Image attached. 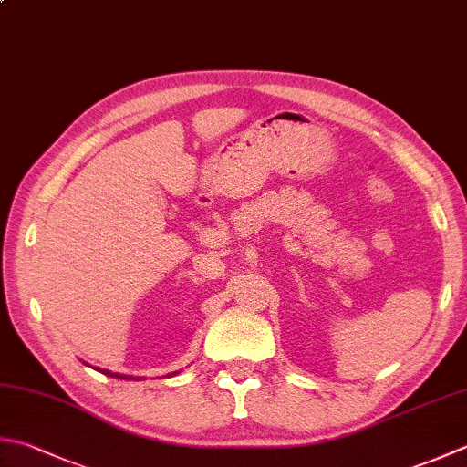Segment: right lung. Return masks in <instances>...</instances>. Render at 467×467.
<instances>
[{
	"label": "right lung",
	"mask_w": 467,
	"mask_h": 467,
	"mask_svg": "<svg viewBox=\"0 0 467 467\" xmlns=\"http://www.w3.org/2000/svg\"><path fill=\"white\" fill-rule=\"evenodd\" d=\"M99 372H103V374H107V377H115V379H123V380H133V377H127V374H119V372H111V370H100V368H97ZM170 377V374H168ZM135 380H140V379H135Z\"/></svg>",
	"instance_id": "obj_1"
}]
</instances>
